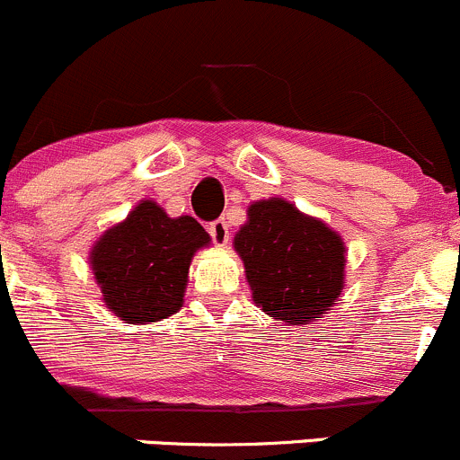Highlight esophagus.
I'll use <instances>...</instances> for the list:
<instances>
[{
    "instance_id": "34e87169",
    "label": "esophagus",
    "mask_w": 460,
    "mask_h": 460,
    "mask_svg": "<svg viewBox=\"0 0 460 460\" xmlns=\"http://www.w3.org/2000/svg\"><path fill=\"white\" fill-rule=\"evenodd\" d=\"M208 234H211L213 243L217 244V247H225L226 243H229V225H226L225 220H213L211 225H208Z\"/></svg>"
}]
</instances>
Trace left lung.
Here are the masks:
<instances>
[{"label":"left lung","mask_w":460,"mask_h":460,"mask_svg":"<svg viewBox=\"0 0 460 460\" xmlns=\"http://www.w3.org/2000/svg\"><path fill=\"white\" fill-rule=\"evenodd\" d=\"M234 247L253 303L267 316L307 324L329 312L345 287V243L323 220L282 198L253 202Z\"/></svg>","instance_id":"obj_1"}]
</instances>
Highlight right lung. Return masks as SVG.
<instances>
[{
    "mask_svg": "<svg viewBox=\"0 0 460 460\" xmlns=\"http://www.w3.org/2000/svg\"><path fill=\"white\" fill-rule=\"evenodd\" d=\"M208 243L196 217H169L160 204L142 200L91 249V269L106 307L128 324L180 312L191 258Z\"/></svg>",
    "mask_w": 460,
    "mask_h": 460,
    "instance_id": "right-lung-1",
    "label": "right lung"
}]
</instances>
